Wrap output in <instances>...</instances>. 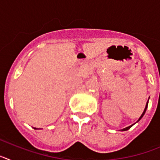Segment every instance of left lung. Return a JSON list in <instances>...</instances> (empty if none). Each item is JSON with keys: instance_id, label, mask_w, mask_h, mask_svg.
Returning <instances> with one entry per match:
<instances>
[{"instance_id": "8db88e82", "label": "left lung", "mask_w": 160, "mask_h": 160, "mask_svg": "<svg viewBox=\"0 0 160 160\" xmlns=\"http://www.w3.org/2000/svg\"><path fill=\"white\" fill-rule=\"evenodd\" d=\"M148 101H149V99H148ZM148 102H147L146 107H145V109H144V111H143V112H142V114H141V116H140V117H139V118H138V120H137L136 122H135V123H133V124H132V125L129 126V127H128V128H123V129H122V130H120V131H128V130H129V129H130V128H131V127H132V126H134V125H135V123H137V122H138V121H139V120H140V119H141V118H142V117H143V115H144V114H145V113H146V111H147V109H148Z\"/></svg>"}]
</instances>
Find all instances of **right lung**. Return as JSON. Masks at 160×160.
Returning <instances> with one entry per match:
<instances>
[{
    "label": "right lung",
    "instance_id": "add662e5",
    "mask_svg": "<svg viewBox=\"0 0 160 160\" xmlns=\"http://www.w3.org/2000/svg\"><path fill=\"white\" fill-rule=\"evenodd\" d=\"M34 128L35 130H38V128Z\"/></svg>",
    "mask_w": 160,
    "mask_h": 160
}]
</instances>
